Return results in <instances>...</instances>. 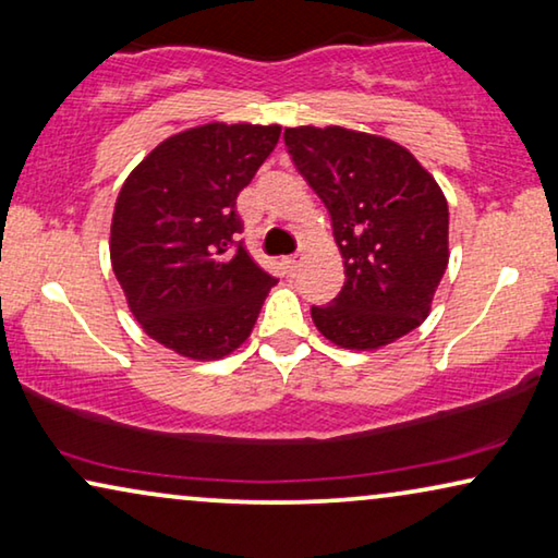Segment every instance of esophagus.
Segmentation results:
<instances>
[{
  "instance_id": "obj_1",
  "label": "esophagus",
  "mask_w": 558,
  "mask_h": 558,
  "mask_svg": "<svg viewBox=\"0 0 558 558\" xmlns=\"http://www.w3.org/2000/svg\"><path fill=\"white\" fill-rule=\"evenodd\" d=\"M282 265H286L288 276H295V272L301 270V265H303V255H301V253L290 255V257H286V260H282Z\"/></svg>"
}]
</instances>
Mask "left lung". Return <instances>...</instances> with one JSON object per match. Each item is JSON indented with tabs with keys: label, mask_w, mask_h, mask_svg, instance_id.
<instances>
[{
	"label": "left lung",
	"mask_w": 558,
	"mask_h": 558,
	"mask_svg": "<svg viewBox=\"0 0 558 558\" xmlns=\"http://www.w3.org/2000/svg\"><path fill=\"white\" fill-rule=\"evenodd\" d=\"M295 167L331 215L341 293L313 324L341 349L374 351L414 331L450 260V211L435 177L397 141L343 125L286 129Z\"/></svg>",
	"instance_id": "8db88e82"
}]
</instances>
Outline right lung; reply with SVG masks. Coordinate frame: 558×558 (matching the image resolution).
Masks as SVG:
<instances>
[{
  "mask_svg": "<svg viewBox=\"0 0 558 558\" xmlns=\"http://www.w3.org/2000/svg\"><path fill=\"white\" fill-rule=\"evenodd\" d=\"M280 125H194L163 138L125 177L111 219V265L141 328L179 356L215 361L253 333L276 286L245 245L238 194Z\"/></svg>",
  "mask_w": 558,
  "mask_h": 558,
  "instance_id": "add662e5",
  "label": "right lung"
}]
</instances>
